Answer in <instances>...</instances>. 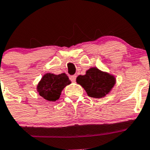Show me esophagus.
Here are the masks:
<instances>
[{"label":"esophagus","mask_w":150,"mask_h":150,"mask_svg":"<svg viewBox=\"0 0 150 150\" xmlns=\"http://www.w3.org/2000/svg\"><path fill=\"white\" fill-rule=\"evenodd\" d=\"M76 79V75H72V76H70V79H71V81H75Z\"/></svg>","instance_id":"1"}]
</instances>
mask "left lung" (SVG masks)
<instances>
[{
    "instance_id": "1",
    "label": "left lung",
    "mask_w": 150,
    "mask_h": 150,
    "mask_svg": "<svg viewBox=\"0 0 150 150\" xmlns=\"http://www.w3.org/2000/svg\"><path fill=\"white\" fill-rule=\"evenodd\" d=\"M76 83L81 85L89 97L100 98L110 91L116 83V79L108 73L91 67L85 75L77 76Z\"/></svg>"
}]
</instances>
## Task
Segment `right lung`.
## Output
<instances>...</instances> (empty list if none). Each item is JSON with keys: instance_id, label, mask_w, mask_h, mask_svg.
Returning <instances> with one entry per match:
<instances>
[{"instance_id": "add662e5", "label": "right lung", "mask_w": 150, "mask_h": 150, "mask_svg": "<svg viewBox=\"0 0 150 150\" xmlns=\"http://www.w3.org/2000/svg\"><path fill=\"white\" fill-rule=\"evenodd\" d=\"M71 83L65 74L55 75L46 74L42 77L37 87L41 97L49 101H55L59 98L63 88Z\"/></svg>"}]
</instances>
